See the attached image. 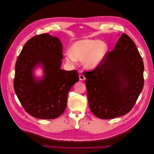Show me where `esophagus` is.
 I'll return each mask as SVG.
<instances>
[{
	"label": "esophagus",
	"mask_w": 154,
	"mask_h": 154,
	"mask_svg": "<svg viewBox=\"0 0 154 154\" xmlns=\"http://www.w3.org/2000/svg\"><path fill=\"white\" fill-rule=\"evenodd\" d=\"M79 79H80V80H82V81H83V80H85V76H84L83 75H82V74H81V75H79Z\"/></svg>",
	"instance_id": "esophagus-1"
}]
</instances>
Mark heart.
Listing matches in <instances>:
<instances>
[{
	"label": "heart",
	"mask_w": 154,
	"mask_h": 154,
	"mask_svg": "<svg viewBox=\"0 0 154 154\" xmlns=\"http://www.w3.org/2000/svg\"><path fill=\"white\" fill-rule=\"evenodd\" d=\"M108 45L98 39H85L75 42L65 54L66 61L74 64L77 61H83L88 69H94L101 63L108 53Z\"/></svg>",
	"instance_id": "heart-1"
}]
</instances>
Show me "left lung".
<instances>
[{
	"mask_svg": "<svg viewBox=\"0 0 154 154\" xmlns=\"http://www.w3.org/2000/svg\"><path fill=\"white\" fill-rule=\"evenodd\" d=\"M143 69L135 44L123 33L98 66L83 72L92 113L101 119L128 113L143 90Z\"/></svg>",
	"mask_w": 154,
	"mask_h": 154,
	"instance_id": "obj_1",
	"label": "left lung"
}]
</instances>
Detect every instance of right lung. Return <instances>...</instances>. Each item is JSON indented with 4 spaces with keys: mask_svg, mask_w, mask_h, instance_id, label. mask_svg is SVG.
Wrapping results in <instances>:
<instances>
[{
    "mask_svg": "<svg viewBox=\"0 0 154 154\" xmlns=\"http://www.w3.org/2000/svg\"><path fill=\"white\" fill-rule=\"evenodd\" d=\"M63 45L49 34L36 35L22 49L16 63L14 88L26 112L39 119H54L64 112L68 93L79 81L76 70L61 69ZM41 64L45 74L35 78L33 70Z\"/></svg>",
    "mask_w": 154,
    "mask_h": 154,
    "instance_id": "right-lung-1",
    "label": "right lung"
}]
</instances>
